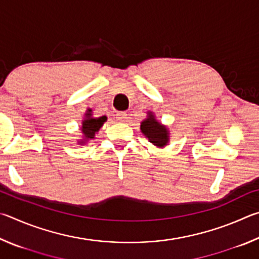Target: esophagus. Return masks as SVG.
Instances as JSON below:
<instances>
[{
  "instance_id": "1",
  "label": "esophagus",
  "mask_w": 259,
  "mask_h": 259,
  "mask_svg": "<svg viewBox=\"0 0 259 259\" xmlns=\"http://www.w3.org/2000/svg\"><path fill=\"white\" fill-rule=\"evenodd\" d=\"M126 119H128V114H126L125 112H117L116 113V120L117 121L123 122V121H126Z\"/></svg>"
}]
</instances>
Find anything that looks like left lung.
Returning a JSON list of instances; mask_svg holds the SVG:
<instances>
[{
  "instance_id": "8db88e82",
  "label": "left lung",
  "mask_w": 259,
  "mask_h": 259,
  "mask_svg": "<svg viewBox=\"0 0 259 259\" xmlns=\"http://www.w3.org/2000/svg\"><path fill=\"white\" fill-rule=\"evenodd\" d=\"M140 130L150 143L157 147H164L169 142V131L165 125H162L155 120L154 114L147 113V119L140 123Z\"/></svg>"
}]
</instances>
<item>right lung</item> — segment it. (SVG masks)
I'll list each match as a JSON object with an SVG mask.
<instances>
[{"label": "right lung", "mask_w": 259, "mask_h": 259, "mask_svg": "<svg viewBox=\"0 0 259 259\" xmlns=\"http://www.w3.org/2000/svg\"><path fill=\"white\" fill-rule=\"evenodd\" d=\"M91 112H93L91 109H88L85 113L84 120L82 121L81 131L83 134V139L78 140V143H80L81 145L85 144V142H89L90 139H94L96 133H98L99 129L102 128L103 124L107 120L106 116L93 117V114H91Z\"/></svg>", "instance_id": "1"}]
</instances>
